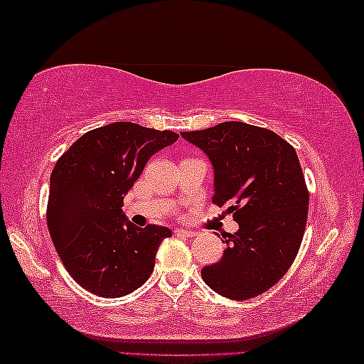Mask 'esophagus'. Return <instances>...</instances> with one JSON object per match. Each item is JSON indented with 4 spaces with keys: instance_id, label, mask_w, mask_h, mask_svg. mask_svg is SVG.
Returning <instances> with one entry per match:
<instances>
[{
    "instance_id": "1",
    "label": "esophagus",
    "mask_w": 364,
    "mask_h": 364,
    "mask_svg": "<svg viewBox=\"0 0 364 364\" xmlns=\"http://www.w3.org/2000/svg\"><path fill=\"white\" fill-rule=\"evenodd\" d=\"M176 233H177V235L188 237V238H192V237H196V235H197V232H193V230H186V228H176Z\"/></svg>"
}]
</instances>
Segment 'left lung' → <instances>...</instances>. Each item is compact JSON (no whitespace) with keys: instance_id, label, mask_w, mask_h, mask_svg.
Segmentation results:
<instances>
[{"instance_id":"8db88e82","label":"left lung","mask_w":364,"mask_h":364,"mask_svg":"<svg viewBox=\"0 0 364 364\" xmlns=\"http://www.w3.org/2000/svg\"><path fill=\"white\" fill-rule=\"evenodd\" d=\"M181 136L208 157L212 200L228 205L238 223L223 235L220 260L202 268L203 282L230 300L258 296L288 272L305 233L308 191L295 149L268 129L237 121Z\"/></svg>"}]
</instances>
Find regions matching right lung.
I'll return each mask as SVG.
<instances>
[{
  "instance_id": "obj_1",
  "label": "right lung",
  "mask_w": 364,
  "mask_h": 364,
  "mask_svg": "<svg viewBox=\"0 0 364 364\" xmlns=\"http://www.w3.org/2000/svg\"><path fill=\"white\" fill-rule=\"evenodd\" d=\"M178 134L132 122H112L79 137L54 166L49 181L48 228L74 280L94 295L119 298L142 285L171 228L136 227L122 212L154 154Z\"/></svg>"
}]
</instances>
